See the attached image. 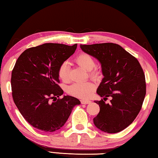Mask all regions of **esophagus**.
I'll list each match as a JSON object with an SVG mask.
<instances>
[{"instance_id":"1","label":"esophagus","mask_w":158,"mask_h":158,"mask_svg":"<svg viewBox=\"0 0 158 158\" xmlns=\"http://www.w3.org/2000/svg\"><path fill=\"white\" fill-rule=\"evenodd\" d=\"M81 104H84V105H86V104H90L91 102V101L89 100H81Z\"/></svg>"}]
</instances>
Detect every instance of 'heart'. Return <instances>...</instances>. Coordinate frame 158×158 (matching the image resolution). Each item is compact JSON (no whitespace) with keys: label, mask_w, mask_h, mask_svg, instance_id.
Instances as JSON below:
<instances>
[{"label":"heart","mask_w":158,"mask_h":158,"mask_svg":"<svg viewBox=\"0 0 158 158\" xmlns=\"http://www.w3.org/2000/svg\"><path fill=\"white\" fill-rule=\"evenodd\" d=\"M77 63H78L81 68L87 71H90L95 68V63L91 56L87 53H82L77 57ZM96 72H92L90 73L91 76H95ZM58 76L60 79L64 82H68L70 79L69 71V64L68 62H63L61 64L59 69H58ZM95 85L92 82L84 81L77 82L68 88V91L69 94L75 96L79 98H87L92 94L94 91Z\"/></svg>","instance_id":"obj_1"}]
</instances>
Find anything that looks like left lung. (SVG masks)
Returning <instances> with one entry per match:
<instances>
[{
	"mask_svg": "<svg viewBox=\"0 0 158 158\" xmlns=\"http://www.w3.org/2000/svg\"><path fill=\"white\" fill-rule=\"evenodd\" d=\"M80 47L101 64L104 77L97 93L104 100L112 98L109 104L102 99L94 101L100 106V112L93 123L105 132H121L132 123L141 109L146 95L143 69L137 58L118 44H80Z\"/></svg>",
	"mask_w": 158,
	"mask_h": 158,
	"instance_id": "1",
	"label": "left lung"
}]
</instances>
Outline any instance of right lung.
Instances as JSON below:
<instances>
[{
	"mask_svg": "<svg viewBox=\"0 0 158 158\" xmlns=\"http://www.w3.org/2000/svg\"><path fill=\"white\" fill-rule=\"evenodd\" d=\"M77 44L46 43L25 50L18 58L11 77L12 98L25 120L43 132L60 129L78 99L64 95L58 69L75 52ZM53 99V101L51 100Z\"/></svg>",
	"mask_w": 158,
	"mask_h": 158,
	"instance_id": "1",
	"label": "right lung"
}]
</instances>
